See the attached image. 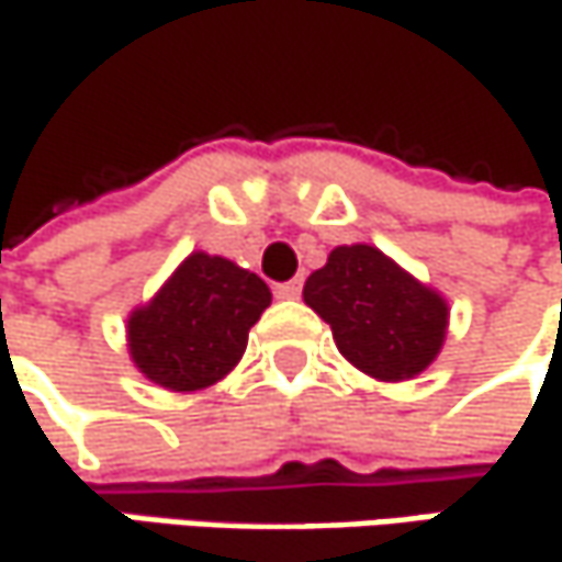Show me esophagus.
I'll return each instance as SVG.
<instances>
[{
	"label": "esophagus",
	"instance_id": "esophagus-1",
	"mask_svg": "<svg viewBox=\"0 0 562 562\" xmlns=\"http://www.w3.org/2000/svg\"><path fill=\"white\" fill-rule=\"evenodd\" d=\"M277 295H280V299H299V295H302V280L295 277V280L280 282V285H277Z\"/></svg>",
	"mask_w": 562,
	"mask_h": 562
}]
</instances>
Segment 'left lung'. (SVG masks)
Masks as SVG:
<instances>
[{"instance_id": "1", "label": "left lung", "mask_w": 562, "mask_h": 562, "mask_svg": "<svg viewBox=\"0 0 562 562\" xmlns=\"http://www.w3.org/2000/svg\"><path fill=\"white\" fill-rule=\"evenodd\" d=\"M302 295L331 325L337 350L385 383L418 376L447 334V302L370 244L334 247Z\"/></svg>"}]
</instances>
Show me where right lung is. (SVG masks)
I'll use <instances>...</instances> for the list:
<instances>
[{"label":"right lung","instance_id":"right-lung-1","mask_svg":"<svg viewBox=\"0 0 562 562\" xmlns=\"http://www.w3.org/2000/svg\"><path fill=\"white\" fill-rule=\"evenodd\" d=\"M270 305V285L225 257L192 254L150 305L128 322L137 370L164 389L195 392L240 360L247 334Z\"/></svg>","mask_w":562,"mask_h":562}]
</instances>
